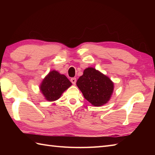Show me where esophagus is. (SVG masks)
<instances>
[{
    "label": "esophagus",
    "instance_id": "34e87169",
    "mask_svg": "<svg viewBox=\"0 0 155 155\" xmlns=\"http://www.w3.org/2000/svg\"><path fill=\"white\" fill-rule=\"evenodd\" d=\"M71 83L73 84H75V83H76V82H77V79H76V78H72L71 79Z\"/></svg>",
    "mask_w": 155,
    "mask_h": 155
}]
</instances>
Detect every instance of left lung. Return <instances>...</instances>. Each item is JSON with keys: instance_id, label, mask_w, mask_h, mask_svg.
<instances>
[{"instance_id": "8db88e82", "label": "left lung", "mask_w": 155, "mask_h": 155, "mask_svg": "<svg viewBox=\"0 0 155 155\" xmlns=\"http://www.w3.org/2000/svg\"><path fill=\"white\" fill-rule=\"evenodd\" d=\"M77 85L84 97L95 107L106 104L114 90V83L110 78L92 67L85 69Z\"/></svg>"}]
</instances>
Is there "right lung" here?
I'll return each mask as SVG.
<instances>
[{"instance_id": "right-lung-1", "label": "right lung", "mask_w": 155, "mask_h": 155, "mask_svg": "<svg viewBox=\"0 0 155 155\" xmlns=\"http://www.w3.org/2000/svg\"><path fill=\"white\" fill-rule=\"evenodd\" d=\"M72 83L65 75L56 71H52L46 76L40 85V90L46 100L54 101L70 87Z\"/></svg>"}]
</instances>
